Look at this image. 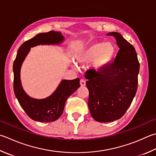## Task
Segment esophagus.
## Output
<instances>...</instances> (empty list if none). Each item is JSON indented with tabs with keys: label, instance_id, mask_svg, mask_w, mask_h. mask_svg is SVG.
<instances>
[{
	"label": "esophagus",
	"instance_id": "1",
	"mask_svg": "<svg viewBox=\"0 0 156 156\" xmlns=\"http://www.w3.org/2000/svg\"><path fill=\"white\" fill-rule=\"evenodd\" d=\"M80 85H81V87L86 86V80H85V79H81V80H80Z\"/></svg>",
	"mask_w": 156,
	"mask_h": 156
}]
</instances>
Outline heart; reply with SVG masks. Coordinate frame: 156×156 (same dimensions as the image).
Instances as JSON below:
<instances>
[{
	"instance_id": "heart-1",
	"label": "heart",
	"mask_w": 156,
	"mask_h": 156,
	"mask_svg": "<svg viewBox=\"0 0 156 156\" xmlns=\"http://www.w3.org/2000/svg\"><path fill=\"white\" fill-rule=\"evenodd\" d=\"M116 53L113 43H94L84 48L77 55L76 60L79 64L92 61V68L97 72H102L112 62Z\"/></svg>"
}]
</instances>
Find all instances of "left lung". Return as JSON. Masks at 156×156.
Here are the masks:
<instances>
[{
  "label": "left lung",
  "instance_id": "1",
  "mask_svg": "<svg viewBox=\"0 0 156 156\" xmlns=\"http://www.w3.org/2000/svg\"><path fill=\"white\" fill-rule=\"evenodd\" d=\"M116 39L119 50L114 62L102 72L88 70V107L98 122H110L124 115L136 93L140 64L134 47L118 32L107 34Z\"/></svg>",
  "mask_w": 156,
  "mask_h": 156
}]
</instances>
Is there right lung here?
Instances as JSON below:
<instances>
[{
    "instance_id": "add662e5",
    "label": "right lung",
    "mask_w": 156,
    "mask_h": 156,
    "mask_svg": "<svg viewBox=\"0 0 156 156\" xmlns=\"http://www.w3.org/2000/svg\"><path fill=\"white\" fill-rule=\"evenodd\" d=\"M64 41V37L60 32L40 33L23 43L17 51L13 66L14 93L28 116L34 121L51 122L58 119L63 113L67 98L80 87L79 78L73 80L63 79L50 96L45 98L37 99L28 96L22 86L20 70L30 48L40 45H59Z\"/></svg>"
}]
</instances>
